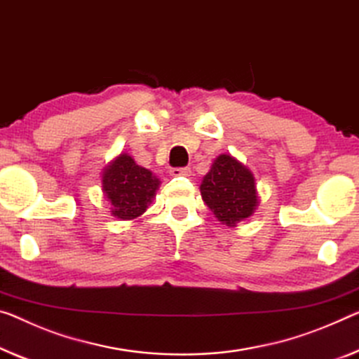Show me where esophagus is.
Here are the masks:
<instances>
[{
    "label": "esophagus",
    "instance_id": "obj_1",
    "mask_svg": "<svg viewBox=\"0 0 359 359\" xmlns=\"http://www.w3.org/2000/svg\"><path fill=\"white\" fill-rule=\"evenodd\" d=\"M172 176H189L191 175V168L189 167H178V168H172L170 170Z\"/></svg>",
    "mask_w": 359,
    "mask_h": 359
}]
</instances>
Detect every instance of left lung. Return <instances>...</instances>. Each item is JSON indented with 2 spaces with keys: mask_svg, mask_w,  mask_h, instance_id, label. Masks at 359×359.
<instances>
[{
  "mask_svg": "<svg viewBox=\"0 0 359 359\" xmlns=\"http://www.w3.org/2000/svg\"><path fill=\"white\" fill-rule=\"evenodd\" d=\"M201 196L218 222L236 226L249 218L258 205L255 178L245 165L222 154L203 176Z\"/></svg>",
  "mask_w": 359,
  "mask_h": 359,
  "instance_id": "left-lung-1",
  "label": "left lung"
}]
</instances>
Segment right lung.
Returning <instances> with one entry per match:
<instances>
[{"instance_id":"add662e5","label":"right lung","mask_w":359,"mask_h":359,"mask_svg":"<svg viewBox=\"0 0 359 359\" xmlns=\"http://www.w3.org/2000/svg\"><path fill=\"white\" fill-rule=\"evenodd\" d=\"M161 181L140 167L128 154H120L102 173V191L115 218L133 219L146 212Z\"/></svg>"}]
</instances>
